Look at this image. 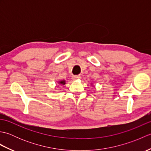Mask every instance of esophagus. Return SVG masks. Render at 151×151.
Returning a JSON list of instances; mask_svg holds the SVG:
<instances>
[{
	"mask_svg": "<svg viewBox=\"0 0 151 151\" xmlns=\"http://www.w3.org/2000/svg\"><path fill=\"white\" fill-rule=\"evenodd\" d=\"M81 78V76H76V75H75V76H72V80H73V81H76V80H78V79Z\"/></svg>",
	"mask_w": 151,
	"mask_h": 151,
	"instance_id": "1",
	"label": "esophagus"
}]
</instances>
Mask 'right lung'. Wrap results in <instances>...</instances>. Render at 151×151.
<instances>
[{
	"instance_id": "1",
	"label": "right lung",
	"mask_w": 151,
	"mask_h": 151,
	"mask_svg": "<svg viewBox=\"0 0 151 151\" xmlns=\"http://www.w3.org/2000/svg\"><path fill=\"white\" fill-rule=\"evenodd\" d=\"M58 83L60 84H62V85H64L65 84V81H60L58 82Z\"/></svg>"
}]
</instances>
